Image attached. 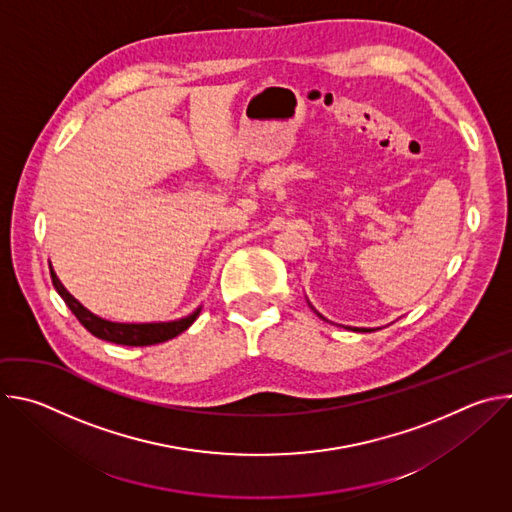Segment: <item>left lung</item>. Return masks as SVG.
Masks as SVG:
<instances>
[{
	"instance_id": "8db88e82",
	"label": "left lung",
	"mask_w": 512,
	"mask_h": 512,
	"mask_svg": "<svg viewBox=\"0 0 512 512\" xmlns=\"http://www.w3.org/2000/svg\"><path fill=\"white\" fill-rule=\"evenodd\" d=\"M308 306H310V308H312V310H314L322 320H326V318H324V316H322V314H320V312H318L310 302H308ZM326 322H328V320H326ZM346 328H348V330H354V332H373V328H350V326H346Z\"/></svg>"
}]
</instances>
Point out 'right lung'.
<instances>
[{
    "mask_svg": "<svg viewBox=\"0 0 512 512\" xmlns=\"http://www.w3.org/2000/svg\"><path fill=\"white\" fill-rule=\"evenodd\" d=\"M50 265V263H48ZM50 277L52 283L58 291V296L64 300V304L70 308V312L77 316V320L97 338L113 342V344H123V346H152V344H160L166 340L176 338L178 334H182L184 330H188L194 320L198 318L202 306H198L192 314L178 318V320H170V322H111L105 320L97 314H93L91 310H87L75 296L68 294V289L60 283L58 275L54 273L52 265H50Z\"/></svg>",
    "mask_w": 512,
    "mask_h": 512,
    "instance_id": "add662e5",
    "label": "right lung"
}]
</instances>
